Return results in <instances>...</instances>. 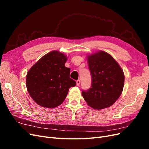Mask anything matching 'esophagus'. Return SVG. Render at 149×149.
I'll return each instance as SVG.
<instances>
[{
	"instance_id": "1",
	"label": "esophagus",
	"mask_w": 149,
	"mask_h": 149,
	"mask_svg": "<svg viewBox=\"0 0 149 149\" xmlns=\"http://www.w3.org/2000/svg\"><path fill=\"white\" fill-rule=\"evenodd\" d=\"M79 84H80V80H79V79H78V80L76 81V85H77V86H79Z\"/></svg>"
}]
</instances>
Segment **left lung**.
Segmentation results:
<instances>
[{
	"label": "left lung",
	"mask_w": 149,
	"mask_h": 149,
	"mask_svg": "<svg viewBox=\"0 0 149 149\" xmlns=\"http://www.w3.org/2000/svg\"><path fill=\"white\" fill-rule=\"evenodd\" d=\"M88 61L92 84L87 91L83 90V97L95 109L110 107L123 92V71L113 57L103 51L88 56Z\"/></svg>",
	"instance_id": "left-lung-1"
}]
</instances>
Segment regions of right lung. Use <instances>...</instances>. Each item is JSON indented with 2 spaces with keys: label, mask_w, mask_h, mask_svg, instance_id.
<instances>
[{
  "label": "right lung",
  "mask_w": 149,
  "mask_h": 149,
  "mask_svg": "<svg viewBox=\"0 0 149 149\" xmlns=\"http://www.w3.org/2000/svg\"><path fill=\"white\" fill-rule=\"evenodd\" d=\"M66 55L52 51L44 55L31 68L26 86L31 97L38 105L54 108L64 101L76 82L70 78V68L65 66Z\"/></svg>",
  "instance_id": "obj_1"
}]
</instances>
